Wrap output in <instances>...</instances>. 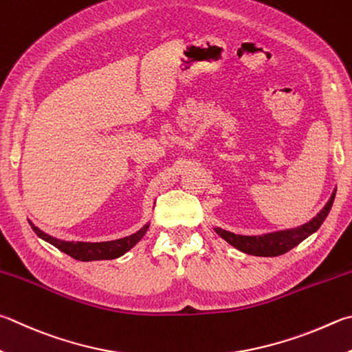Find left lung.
Listing matches in <instances>:
<instances>
[{"label":"left lung","mask_w":352,"mask_h":352,"mask_svg":"<svg viewBox=\"0 0 352 352\" xmlns=\"http://www.w3.org/2000/svg\"><path fill=\"white\" fill-rule=\"evenodd\" d=\"M334 197L336 190L332 192L329 201L324 204V208L317 214V217H314L311 221L305 223L303 226L287 229V231L265 234L258 235V237L239 235L220 228H215V232L219 234L223 240H226L229 245L237 248L241 252L249 255H257V257H277V255H282L287 251H291L292 248H296L298 243L308 239L311 234H314L317 229L322 226V223L327 219L332 208V203H334Z\"/></svg>","instance_id":"obj_1"}]
</instances>
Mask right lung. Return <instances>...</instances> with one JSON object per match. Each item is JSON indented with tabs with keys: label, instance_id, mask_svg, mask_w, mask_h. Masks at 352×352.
<instances>
[{
	"label": "right lung",
	"instance_id": "right-lung-1",
	"mask_svg": "<svg viewBox=\"0 0 352 352\" xmlns=\"http://www.w3.org/2000/svg\"><path fill=\"white\" fill-rule=\"evenodd\" d=\"M30 223V221H29ZM35 234L38 237L49 241L50 245L58 248L60 251L70 255L75 260L81 261H94V260H112L118 258L121 255L126 254L131 248H133L137 243L143 239V235L148 231L149 225H144L138 232L129 235V237L112 240V241H101V243H85V241H65L58 240L55 237H50L46 232H43L41 229H38L35 225H32Z\"/></svg>",
	"mask_w": 352,
	"mask_h": 352
}]
</instances>
